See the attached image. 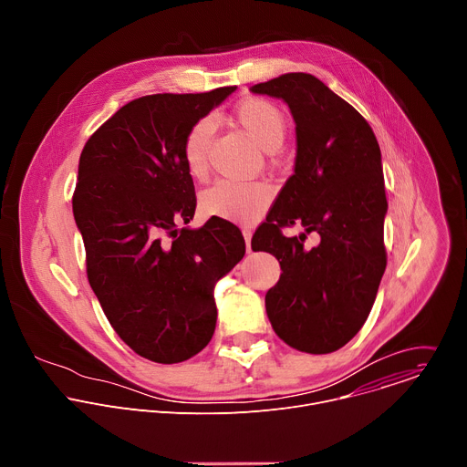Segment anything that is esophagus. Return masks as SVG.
Here are the masks:
<instances>
[{"mask_svg": "<svg viewBox=\"0 0 467 467\" xmlns=\"http://www.w3.org/2000/svg\"><path fill=\"white\" fill-rule=\"evenodd\" d=\"M242 234L245 240V249H247V253H251V229H244Z\"/></svg>", "mask_w": 467, "mask_h": 467, "instance_id": "esophagus-1", "label": "esophagus"}]
</instances>
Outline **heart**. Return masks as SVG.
Instances as JSON below:
<instances>
[{
    "instance_id": "obj_1",
    "label": "heart",
    "mask_w": 467,
    "mask_h": 467,
    "mask_svg": "<svg viewBox=\"0 0 467 467\" xmlns=\"http://www.w3.org/2000/svg\"><path fill=\"white\" fill-rule=\"evenodd\" d=\"M233 119L240 125L254 144L264 151H275L286 137V118L283 110L265 99L251 98L242 101ZM216 125L211 118H202L190 125L182 142V161L193 179H205L209 173V151ZM272 202L270 188L262 182L218 181L202 193V209L233 223H254Z\"/></svg>"
}]
</instances>
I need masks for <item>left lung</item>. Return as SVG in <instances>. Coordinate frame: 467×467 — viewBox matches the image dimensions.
Instances as JSON below:
<instances>
[{
  "instance_id": "8db88e82",
  "label": "left lung",
  "mask_w": 467,
  "mask_h": 467,
  "mask_svg": "<svg viewBox=\"0 0 467 467\" xmlns=\"http://www.w3.org/2000/svg\"><path fill=\"white\" fill-rule=\"evenodd\" d=\"M251 92L288 105L297 144L294 175L251 240L283 270L265 294V312L290 348L332 353L366 323L386 270L380 148L369 123L310 74H285ZM297 223L306 227L299 239L280 233ZM310 232L320 244L306 250Z\"/></svg>"
}]
</instances>
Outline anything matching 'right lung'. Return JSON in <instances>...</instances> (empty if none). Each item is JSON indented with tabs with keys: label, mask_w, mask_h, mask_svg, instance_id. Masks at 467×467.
Here are the masks:
<instances>
[{
	"label": "right lung",
	"mask_w": 467,
	"mask_h": 467,
	"mask_svg": "<svg viewBox=\"0 0 467 467\" xmlns=\"http://www.w3.org/2000/svg\"><path fill=\"white\" fill-rule=\"evenodd\" d=\"M234 90L139 98L94 132L79 159L72 205L88 283L118 337L159 364L188 360L211 342L214 286L245 253L238 227L222 218L186 227L195 192L184 137Z\"/></svg>",
	"instance_id": "right-lung-1"
}]
</instances>
